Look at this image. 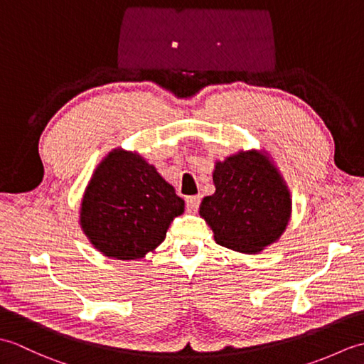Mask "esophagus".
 Listing matches in <instances>:
<instances>
[{
  "label": "esophagus",
  "instance_id": "34e87169",
  "mask_svg": "<svg viewBox=\"0 0 364 364\" xmlns=\"http://www.w3.org/2000/svg\"><path fill=\"white\" fill-rule=\"evenodd\" d=\"M186 206H188V211L191 213H196L200 206V197L198 196H192L186 198Z\"/></svg>",
  "mask_w": 364,
  "mask_h": 364
}]
</instances>
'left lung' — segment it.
Wrapping results in <instances>:
<instances>
[{"label": "left lung", "instance_id": "1", "mask_svg": "<svg viewBox=\"0 0 364 364\" xmlns=\"http://www.w3.org/2000/svg\"><path fill=\"white\" fill-rule=\"evenodd\" d=\"M213 183L215 192L202 200L198 213L215 242L257 255L280 239L291 219L292 198L267 151L239 150L215 161Z\"/></svg>", "mask_w": 364, "mask_h": 364}]
</instances>
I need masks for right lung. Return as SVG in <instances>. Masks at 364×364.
<instances>
[{
  "instance_id": "right-lung-1",
  "label": "right lung",
  "mask_w": 364,
  "mask_h": 364,
  "mask_svg": "<svg viewBox=\"0 0 364 364\" xmlns=\"http://www.w3.org/2000/svg\"><path fill=\"white\" fill-rule=\"evenodd\" d=\"M184 200L141 154L114 149L102 159L84 191L80 225L105 257L141 259L164 241Z\"/></svg>"
}]
</instances>
